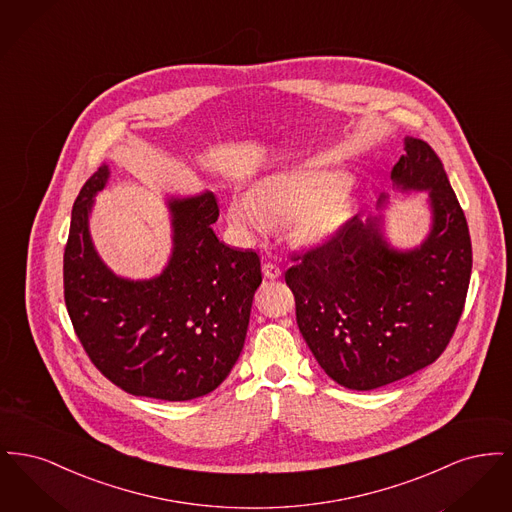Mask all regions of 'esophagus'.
<instances>
[{
	"mask_svg": "<svg viewBox=\"0 0 512 512\" xmlns=\"http://www.w3.org/2000/svg\"><path fill=\"white\" fill-rule=\"evenodd\" d=\"M263 274H265V278H268V280H278L282 276V268L278 267V265H272V263H265L263 265Z\"/></svg>",
	"mask_w": 512,
	"mask_h": 512,
	"instance_id": "1",
	"label": "esophagus"
}]
</instances>
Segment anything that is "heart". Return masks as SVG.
Masks as SVG:
<instances>
[{"instance_id": "heart-1", "label": "heart", "mask_w": 512, "mask_h": 512, "mask_svg": "<svg viewBox=\"0 0 512 512\" xmlns=\"http://www.w3.org/2000/svg\"><path fill=\"white\" fill-rule=\"evenodd\" d=\"M347 188L349 178L341 172H280L263 180L253 194L232 197L228 219L249 236L293 220L299 240L318 242L347 219L349 203L341 195Z\"/></svg>"}]
</instances>
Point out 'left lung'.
Here are the masks:
<instances>
[{"mask_svg": "<svg viewBox=\"0 0 512 512\" xmlns=\"http://www.w3.org/2000/svg\"><path fill=\"white\" fill-rule=\"evenodd\" d=\"M405 151L391 178L430 192L434 222L424 244L395 251L378 217L355 215L286 270L301 336L349 390H376L432 365L463 315L472 272L463 209L438 153L418 138H405Z\"/></svg>", "mask_w": 512, "mask_h": 512, "instance_id": "obj_1", "label": "left lung"}]
</instances>
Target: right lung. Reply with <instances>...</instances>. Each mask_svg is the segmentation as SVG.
I'll list each match as a JSON object with an SVG mask.
<instances>
[{"instance_id": "obj_1", "label": "right lung", "mask_w": 512, "mask_h": 512, "mask_svg": "<svg viewBox=\"0 0 512 512\" xmlns=\"http://www.w3.org/2000/svg\"><path fill=\"white\" fill-rule=\"evenodd\" d=\"M103 165L82 186L63 255L65 303L74 332L99 372L121 390L190 401L217 390L244 347L261 259L219 242L211 194L171 199L169 267L153 280H124L99 261L88 234Z\"/></svg>"}]
</instances>
